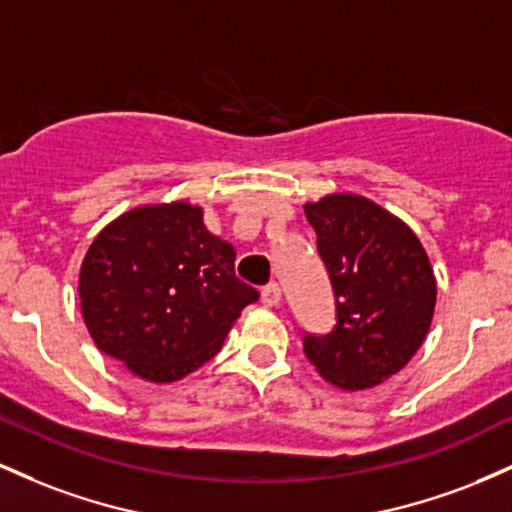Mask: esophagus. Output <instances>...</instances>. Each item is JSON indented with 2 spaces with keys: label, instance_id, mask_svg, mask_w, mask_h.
<instances>
[{
  "label": "esophagus",
  "instance_id": "obj_1",
  "mask_svg": "<svg viewBox=\"0 0 512 512\" xmlns=\"http://www.w3.org/2000/svg\"><path fill=\"white\" fill-rule=\"evenodd\" d=\"M260 298H262V305H267V308H274V305H279V301H281L279 284H267V286H264L262 293H260Z\"/></svg>",
  "mask_w": 512,
  "mask_h": 512
}]
</instances>
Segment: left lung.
Instances as JSON below:
<instances>
[{"label": "left lung", "instance_id": "8db88e82", "mask_svg": "<svg viewBox=\"0 0 512 512\" xmlns=\"http://www.w3.org/2000/svg\"><path fill=\"white\" fill-rule=\"evenodd\" d=\"M334 293V327L305 334L317 373L342 390L380 385L424 344L436 308V276L424 245L390 211L358 195L305 204Z\"/></svg>", "mask_w": 512, "mask_h": 512}]
</instances>
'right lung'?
<instances>
[{"label":"right lung","mask_w":512,"mask_h":512,"mask_svg":"<svg viewBox=\"0 0 512 512\" xmlns=\"http://www.w3.org/2000/svg\"><path fill=\"white\" fill-rule=\"evenodd\" d=\"M79 298L93 342L139 378L173 383L219 354L245 305L236 250L211 236L202 209L154 204L122 214L88 248Z\"/></svg>","instance_id":"1"}]
</instances>
